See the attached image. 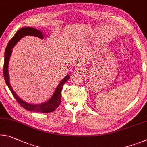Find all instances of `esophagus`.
Masks as SVG:
<instances>
[{"mask_svg": "<svg viewBox=\"0 0 147 147\" xmlns=\"http://www.w3.org/2000/svg\"><path fill=\"white\" fill-rule=\"evenodd\" d=\"M74 73H84V70L82 67H76L74 71Z\"/></svg>", "mask_w": 147, "mask_h": 147, "instance_id": "1", "label": "esophagus"}]
</instances>
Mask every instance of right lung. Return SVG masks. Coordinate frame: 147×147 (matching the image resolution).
Masks as SVG:
<instances>
[{
    "label": "right lung",
    "instance_id": "1",
    "mask_svg": "<svg viewBox=\"0 0 147 147\" xmlns=\"http://www.w3.org/2000/svg\"><path fill=\"white\" fill-rule=\"evenodd\" d=\"M33 36L38 37L41 39H43L44 37L47 35H45L40 30H38L34 27H25L21 28L20 29L16 32V33L13 36V38L11 39L9 42L8 45L6 46V48L4 52V63L3 67V74L4 80L6 85L10 89L11 94L13 95L14 98L16 99L18 103H20L21 106H22L23 108L26 109L27 111H32V112H39V113H50L53 112L56 109L61 103V90L62 87L65 83L69 80L70 78L69 74H67L65 76V77L62 79L61 82L57 85V88H55L54 92L53 93L52 97L49 99L48 101H46L44 103L39 104H31L27 102L23 101L18 95L16 94V93L13 91L11 88L10 83V77H9L8 73V64L10 58L12 53V48L14 47L16 44L18 42V41L21 40L23 36Z\"/></svg>",
    "mask_w": 147,
    "mask_h": 147
}]
</instances>
